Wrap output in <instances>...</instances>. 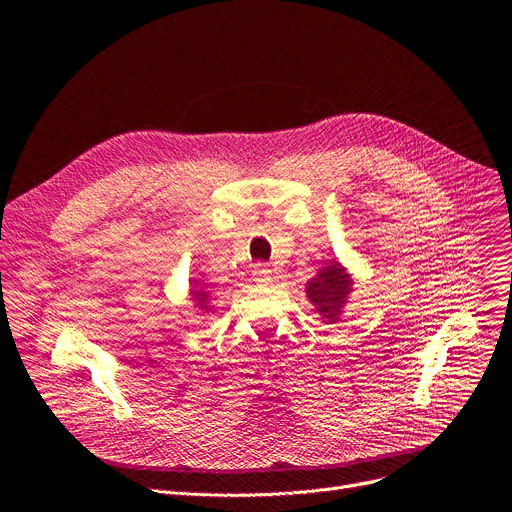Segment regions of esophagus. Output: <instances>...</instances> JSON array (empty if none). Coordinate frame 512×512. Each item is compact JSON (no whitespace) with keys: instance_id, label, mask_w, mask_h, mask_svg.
I'll list each match as a JSON object with an SVG mask.
<instances>
[{"instance_id":"1","label":"esophagus","mask_w":512,"mask_h":512,"mask_svg":"<svg viewBox=\"0 0 512 512\" xmlns=\"http://www.w3.org/2000/svg\"><path fill=\"white\" fill-rule=\"evenodd\" d=\"M251 273H253V281L257 285H267L271 281V269L265 263H255Z\"/></svg>"}]
</instances>
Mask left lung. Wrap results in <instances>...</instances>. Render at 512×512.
<instances>
[{
    "label": "left lung",
    "instance_id": "left-lung-1",
    "mask_svg": "<svg viewBox=\"0 0 512 512\" xmlns=\"http://www.w3.org/2000/svg\"><path fill=\"white\" fill-rule=\"evenodd\" d=\"M352 291V277L338 263H330L320 269L316 277H312L306 285V296L316 306V312L326 318V324L338 322L346 298Z\"/></svg>",
    "mask_w": 512,
    "mask_h": 512
}]
</instances>
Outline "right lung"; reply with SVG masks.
I'll return each mask as SVG.
<instances>
[{
	"label": "right lung",
	"mask_w": 512,
	"mask_h": 512,
	"mask_svg": "<svg viewBox=\"0 0 512 512\" xmlns=\"http://www.w3.org/2000/svg\"><path fill=\"white\" fill-rule=\"evenodd\" d=\"M190 294H192V298H194V302H196V306L200 308V310H204V312H208L210 310V306H208V291H206V285H202L200 287V281H192V289H190Z\"/></svg>",
	"instance_id": "right-lung-1"
}]
</instances>
